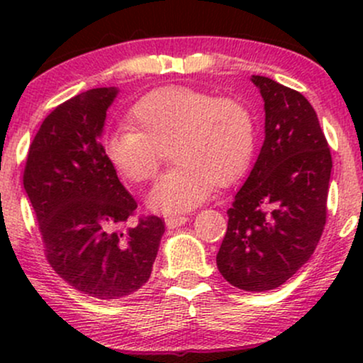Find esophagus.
I'll list each match as a JSON object with an SVG mask.
<instances>
[{
    "label": "esophagus",
    "instance_id": "1",
    "mask_svg": "<svg viewBox=\"0 0 363 363\" xmlns=\"http://www.w3.org/2000/svg\"><path fill=\"white\" fill-rule=\"evenodd\" d=\"M187 216H169V218H165V225H167V228H177V227H182L187 222Z\"/></svg>",
    "mask_w": 363,
    "mask_h": 363
}]
</instances>
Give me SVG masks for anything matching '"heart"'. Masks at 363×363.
I'll list each match as a JSON object with an SVG mask.
<instances>
[{
	"instance_id": "1",
	"label": "heart",
	"mask_w": 363,
	"mask_h": 363,
	"mask_svg": "<svg viewBox=\"0 0 363 363\" xmlns=\"http://www.w3.org/2000/svg\"><path fill=\"white\" fill-rule=\"evenodd\" d=\"M129 123L133 128L116 129L104 138V157L121 177L145 182L157 174L162 150L170 147L176 167L158 179L148 194V206L160 213L199 206L215 182L234 184L252 162V114L232 99H216L189 86H162L131 107Z\"/></svg>"
}]
</instances>
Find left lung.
Masks as SVG:
<instances>
[{"mask_svg": "<svg viewBox=\"0 0 363 363\" xmlns=\"http://www.w3.org/2000/svg\"><path fill=\"white\" fill-rule=\"evenodd\" d=\"M264 102V141L228 208L216 266L245 291L280 286L309 261L324 223L331 153L318 114L298 91L252 74Z\"/></svg>", "mask_w": 363, "mask_h": 363, "instance_id": "1", "label": "left lung"}]
</instances>
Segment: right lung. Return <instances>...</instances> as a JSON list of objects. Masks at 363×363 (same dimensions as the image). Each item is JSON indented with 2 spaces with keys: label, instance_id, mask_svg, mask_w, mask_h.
Wrapping results in <instances>:
<instances>
[{
  "label": "right lung",
  "instance_id": "1",
  "mask_svg": "<svg viewBox=\"0 0 363 363\" xmlns=\"http://www.w3.org/2000/svg\"><path fill=\"white\" fill-rule=\"evenodd\" d=\"M116 86L91 89L57 106L40 124L25 164L49 264L74 290L112 301L148 281L165 225L158 216L121 230L136 201L102 152Z\"/></svg>",
  "mask_w": 363,
  "mask_h": 363
}]
</instances>
